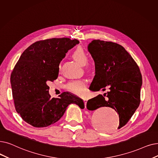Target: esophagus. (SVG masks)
<instances>
[{"label": "esophagus", "mask_w": 158, "mask_h": 158, "mask_svg": "<svg viewBox=\"0 0 158 158\" xmlns=\"http://www.w3.org/2000/svg\"><path fill=\"white\" fill-rule=\"evenodd\" d=\"M83 100H84V102H85V107H86V103H87V101H88V99H87L86 98H85V99H83Z\"/></svg>", "instance_id": "1"}]
</instances>
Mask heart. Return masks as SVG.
I'll return each mask as SVG.
<instances>
[{"mask_svg":"<svg viewBox=\"0 0 158 158\" xmlns=\"http://www.w3.org/2000/svg\"><path fill=\"white\" fill-rule=\"evenodd\" d=\"M72 57L81 65H84L88 61V54L83 47L79 46L72 53ZM66 88L70 92L77 95H84L86 92V81L85 79H76L70 81L66 85Z\"/></svg>","mask_w":158,"mask_h":158,"instance_id":"heart-1","label":"heart"}]
</instances>
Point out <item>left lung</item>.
Listing matches in <instances>:
<instances>
[{
  "label": "left lung",
  "mask_w": 158,
  "mask_h": 158,
  "mask_svg": "<svg viewBox=\"0 0 158 158\" xmlns=\"http://www.w3.org/2000/svg\"><path fill=\"white\" fill-rule=\"evenodd\" d=\"M95 63V75L89 89L109 90L87 101L86 107L94 110L111 107L119 117L118 129L125 126L140 103L142 77L132 56L122 46L112 42L93 40L88 46Z\"/></svg>",
  "instance_id": "obj_1"
}]
</instances>
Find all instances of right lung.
Segmentation results:
<instances>
[{"mask_svg":"<svg viewBox=\"0 0 158 158\" xmlns=\"http://www.w3.org/2000/svg\"><path fill=\"white\" fill-rule=\"evenodd\" d=\"M77 39L52 38L30 45L20 56L11 75L13 98L17 112L34 127H46L59 121L68 106L83 109V100L65 92L52 98L47 83L57 79L59 64Z\"/></svg>","mask_w":158,"mask_h":158,"instance_id":"add662e5","label":"right lung"}]
</instances>
